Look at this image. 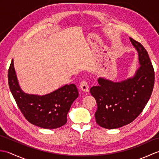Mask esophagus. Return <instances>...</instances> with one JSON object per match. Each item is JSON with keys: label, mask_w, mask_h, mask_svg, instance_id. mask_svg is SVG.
Wrapping results in <instances>:
<instances>
[{"label": "esophagus", "mask_w": 159, "mask_h": 159, "mask_svg": "<svg viewBox=\"0 0 159 159\" xmlns=\"http://www.w3.org/2000/svg\"><path fill=\"white\" fill-rule=\"evenodd\" d=\"M80 87L83 92H89V84L87 83L86 80H82L81 82L80 83Z\"/></svg>", "instance_id": "1"}]
</instances>
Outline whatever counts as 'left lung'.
<instances>
[{
    "label": "left lung",
    "mask_w": 159,
    "mask_h": 159,
    "mask_svg": "<svg viewBox=\"0 0 159 159\" xmlns=\"http://www.w3.org/2000/svg\"><path fill=\"white\" fill-rule=\"evenodd\" d=\"M139 53L141 67L132 79L113 83L104 79L99 85L91 87L98 109L96 123L108 129L117 128L131 123L142 112L152 93L154 70L148 53L143 45L130 38Z\"/></svg>",
    "instance_id": "8db88e82"
}]
</instances>
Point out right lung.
<instances>
[{
	"label": "right lung",
	"instance_id": "right-lung-1",
	"mask_svg": "<svg viewBox=\"0 0 159 159\" xmlns=\"http://www.w3.org/2000/svg\"><path fill=\"white\" fill-rule=\"evenodd\" d=\"M8 83L24 117L31 124L48 129L61 127L66 124L70 107L79 96L74 84L66 85L42 96L24 93L18 85L13 59L8 70Z\"/></svg>",
	"mask_w": 159,
	"mask_h": 159
}]
</instances>
